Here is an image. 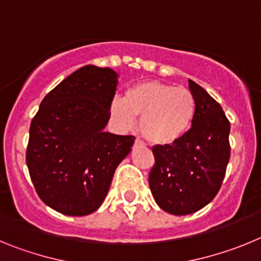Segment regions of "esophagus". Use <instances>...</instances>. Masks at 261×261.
<instances>
[{"mask_svg":"<svg viewBox=\"0 0 261 261\" xmlns=\"http://www.w3.org/2000/svg\"><path fill=\"white\" fill-rule=\"evenodd\" d=\"M142 145H144V142H142L141 140H140V138H136V140H135V146H142Z\"/></svg>","mask_w":261,"mask_h":261,"instance_id":"1","label":"esophagus"}]
</instances>
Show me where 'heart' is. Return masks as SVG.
<instances>
[{"mask_svg":"<svg viewBox=\"0 0 261 261\" xmlns=\"http://www.w3.org/2000/svg\"><path fill=\"white\" fill-rule=\"evenodd\" d=\"M111 119L120 129H130L135 116L147 141L171 145L187 135L196 115V100L186 87L159 81H144L129 87L125 98H115L110 105Z\"/></svg>","mask_w":261,"mask_h":261,"instance_id":"heart-1","label":"heart"}]
</instances>
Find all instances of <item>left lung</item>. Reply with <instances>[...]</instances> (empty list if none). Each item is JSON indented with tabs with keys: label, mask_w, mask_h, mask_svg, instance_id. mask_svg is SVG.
<instances>
[{
	"label": "left lung",
	"mask_w": 261,
	"mask_h": 261,
	"mask_svg": "<svg viewBox=\"0 0 261 261\" xmlns=\"http://www.w3.org/2000/svg\"><path fill=\"white\" fill-rule=\"evenodd\" d=\"M196 100L192 126L171 145H155L149 186L159 208L175 216L195 213L220 191L230 159V123L220 103L188 81Z\"/></svg>",
	"instance_id": "obj_1"
}]
</instances>
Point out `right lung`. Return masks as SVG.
<instances>
[{
    "mask_svg": "<svg viewBox=\"0 0 261 261\" xmlns=\"http://www.w3.org/2000/svg\"><path fill=\"white\" fill-rule=\"evenodd\" d=\"M117 73L82 66L47 94L30 126L26 163L41 201L65 216L102 205L135 136L105 132Z\"/></svg>",
    "mask_w": 261,
    "mask_h": 261,
    "instance_id": "add662e5",
    "label": "right lung"
}]
</instances>
